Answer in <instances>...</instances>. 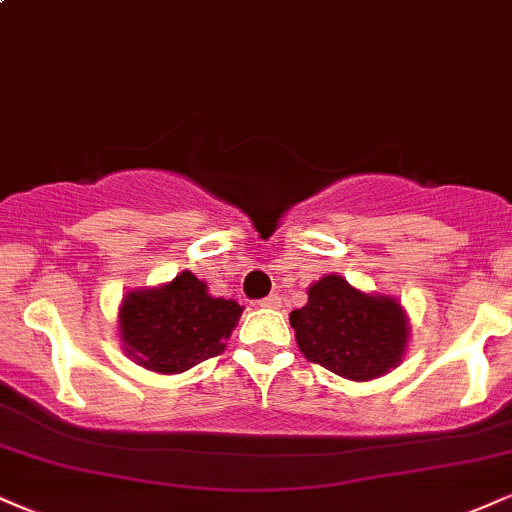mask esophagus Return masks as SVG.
Masks as SVG:
<instances>
[{"label": "esophagus", "instance_id": "obj_1", "mask_svg": "<svg viewBox=\"0 0 512 512\" xmlns=\"http://www.w3.org/2000/svg\"><path fill=\"white\" fill-rule=\"evenodd\" d=\"M260 307H281V298H279V293H272V295H267V298L264 300H260Z\"/></svg>", "mask_w": 512, "mask_h": 512}]
</instances>
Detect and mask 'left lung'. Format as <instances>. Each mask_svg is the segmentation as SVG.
I'll use <instances>...</instances> for the list:
<instances>
[{"mask_svg":"<svg viewBox=\"0 0 512 512\" xmlns=\"http://www.w3.org/2000/svg\"><path fill=\"white\" fill-rule=\"evenodd\" d=\"M300 353L343 379L367 381L400 365L408 348V315L396 298L362 293L338 274L307 291V305L291 312Z\"/></svg>","mask_w":512,"mask_h":512,"instance_id":"obj_1","label":"left lung"}]
</instances>
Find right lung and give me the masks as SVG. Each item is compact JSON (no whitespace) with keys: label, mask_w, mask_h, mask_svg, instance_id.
Listing matches in <instances>:
<instances>
[{"label":"right lung","mask_w":512,"mask_h":512,"mask_svg":"<svg viewBox=\"0 0 512 512\" xmlns=\"http://www.w3.org/2000/svg\"><path fill=\"white\" fill-rule=\"evenodd\" d=\"M243 307L212 298L207 283L181 272L157 288L131 291L119 307V331L126 355L159 374H178L226 348Z\"/></svg>","instance_id":"1"}]
</instances>
